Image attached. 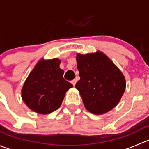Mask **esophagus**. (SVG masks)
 Wrapping results in <instances>:
<instances>
[{"mask_svg": "<svg viewBox=\"0 0 149 149\" xmlns=\"http://www.w3.org/2000/svg\"><path fill=\"white\" fill-rule=\"evenodd\" d=\"M76 82H77V80H76V79H73V80L71 81V84H73V85L74 86H75V85H76Z\"/></svg>", "mask_w": 149, "mask_h": 149, "instance_id": "34e87169", "label": "esophagus"}]
</instances>
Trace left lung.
Wrapping results in <instances>:
<instances>
[{
	"instance_id": "8db88e82",
	"label": "left lung",
	"mask_w": 149,
	"mask_h": 149,
	"mask_svg": "<svg viewBox=\"0 0 149 149\" xmlns=\"http://www.w3.org/2000/svg\"><path fill=\"white\" fill-rule=\"evenodd\" d=\"M80 80L76 88L80 92L86 109L95 115L113 109L125 89L120 70L101 52L76 57Z\"/></svg>"
}]
</instances>
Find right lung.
I'll use <instances>...</instances> for the list:
<instances>
[{
	"label": "right lung",
	"mask_w": 149,
	"mask_h": 149,
	"mask_svg": "<svg viewBox=\"0 0 149 149\" xmlns=\"http://www.w3.org/2000/svg\"><path fill=\"white\" fill-rule=\"evenodd\" d=\"M58 58L40 61L29 75L22 91L25 104L34 112L49 114L61 106L65 92L73 87L63 79Z\"/></svg>",
	"instance_id": "1"
}]
</instances>
